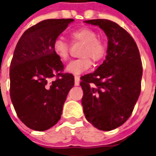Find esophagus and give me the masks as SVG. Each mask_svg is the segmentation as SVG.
Segmentation results:
<instances>
[{
  "label": "esophagus",
  "mask_w": 156,
  "mask_h": 156,
  "mask_svg": "<svg viewBox=\"0 0 156 156\" xmlns=\"http://www.w3.org/2000/svg\"><path fill=\"white\" fill-rule=\"evenodd\" d=\"M75 85L76 86L79 85V77H78V76H75Z\"/></svg>",
  "instance_id": "34e87169"
}]
</instances>
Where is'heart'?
I'll list each match as a JSON object with an SVG mask.
<instances>
[{"instance_id":"heart-1","label":"heart","mask_w":156,"mask_h":156,"mask_svg":"<svg viewBox=\"0 0 156 156\" xmlns=\"http://www.w3.org/2000/svg\"><path fill=\"white\" fill-rule=\"evenodd\" d=\"M70 38L73 42H83L79 53L82 57L70 61L66 68V70L70 74H81L92 65L90 58L94 61H99L107 53L105 42L98 39L97 32L90 28H79L71 31ZM52 49L61 61H66L69 58L70 45L63 38L58 37L53 41Z\"/></svg>"}]
</instances>
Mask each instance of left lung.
I'll list each match as a JSON object with an SVG mask.
<instances>
[{"label":"left lung","instance_id":"left-lung-1","mask_svg":"<svg viewBox=\"0 0 156 156\" xmlns=\"http://www.w3.org/2000/svg\"><path fill=\"white\" fill-rule=\"evenodd\" d=\"M85 22L101 28L108 45L104 62L95 72L80 78L83 111L95 127L110 131L130 117L139 98L143 75L140 53L132 36L117 23L104 19Z\"/></svg>","mask_w":156,"mask_h":156}]
</instances>
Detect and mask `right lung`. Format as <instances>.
Masks as SVG:
<instances>
[{
    "mask_svg": "<svg viewBox=\"0 0 156 156\" xmlns=\"http://www.w3.org/2000/svg\"><path fill=\"white\" fill-rule=\"evenodd\" d=\"M73 19H48L29 28L16 45L10 67V95L16 114L29 128L45 131L60 119L74 76L64 73L53 41Z\"/></svg>",
    "mask_w": 156,
    "mask_h": 156,
    "instance_id": "right-lung-1",
    "label": "right lung"
}]
</instances>
